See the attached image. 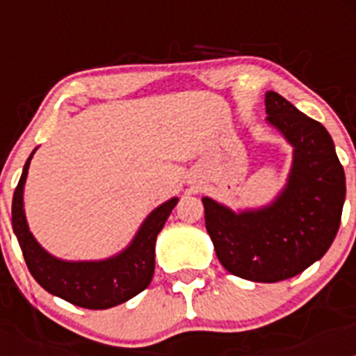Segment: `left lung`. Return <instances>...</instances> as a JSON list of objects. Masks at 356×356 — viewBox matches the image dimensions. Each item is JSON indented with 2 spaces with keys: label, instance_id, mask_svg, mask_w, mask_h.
Segmentation results:
<instances>
[{
  "label": "left lung",
  "instance_id": "obj_1",
  "mask_svg": "<svg viewBox=\"0 0 356 356\" xmlns=\"http://www.w3.org/2000/svg\"><path fill=\"white\" fill-rule=\"evenodd\" d=\"M267 122L294 147L285 188L271 205L234 212L203 197L217 259L238 278L275 284L303 273L332 246L346 200V176L321 122L278 92L266 94Z\"/></svg>",
  "mask_w": 356,
  "mask_h": 356
}]
</instances>
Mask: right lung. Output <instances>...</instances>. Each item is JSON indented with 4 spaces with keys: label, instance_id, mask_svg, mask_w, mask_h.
<instances>
[{
    "label": "right lung",
    "instance_id": "obj_1",
    "mask_svg": "<svg viewBox=\"0 0 356 356\" xmlns=\"http://www.w3.org/2000/svg\"><path fill=\"white\" fill-rule=\"evenodd\" d=\"M35 153V151H33ZM28 156L23 175L12 200V228L23 251L28 271L37 284L53 296L90 310H105L131 300L149 285L155 273L156 235L168 221L178 197L156 207L139 228L130 246L119 254L96 262H67L49 254L40 248L28 228L23 209V191L28 176Z\"/></svg>",
    "mask_w": 356,
    "mask_h": 356
}]
</instances>
